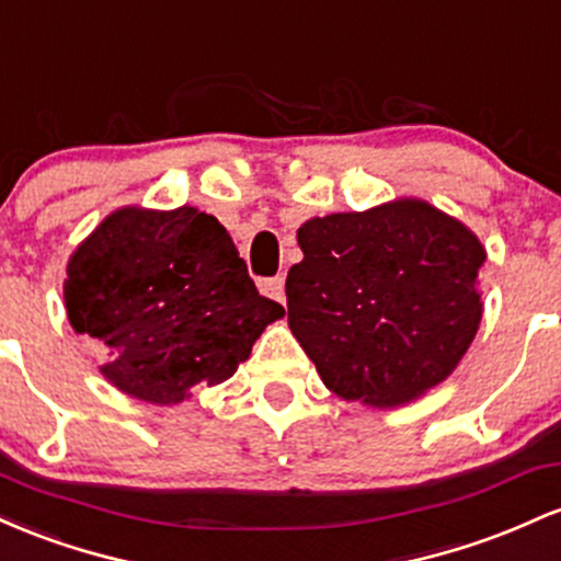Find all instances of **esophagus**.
<instances>
[{"label":"esophagus","mask_w":561,"mask_h":561,"mask_svg":"<svg viewBox=\"0 0 561 561\" xmlns=\"http://www.w3.org/2000/svg\"><path fill=\"white\" fill-rule=\"evenodd\" d=\"M260 288H262L264 297L280 301V305H286V280H283L280 275H278V278H264V280H260Z\"/></svg>","instance_id":"1"}]
</instances>
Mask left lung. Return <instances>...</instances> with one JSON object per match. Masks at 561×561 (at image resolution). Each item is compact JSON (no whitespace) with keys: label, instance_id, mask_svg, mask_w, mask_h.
<instances>
[{"label":"left lung","instance_id":"8db88e82","mask_svg":"<svg viewBox=\"0 0 561 561\" xmlns=\"http://www.w3.org/2000/svg\"><path fill=\"white\" fill-rule=\"evenodd\" d=\"M288 270V329L333 394L398 408L443 383L482 320L484 247L421 198L312 217Z\"/></svg>","mask_w":561,"mask_h":561}]
</instances>
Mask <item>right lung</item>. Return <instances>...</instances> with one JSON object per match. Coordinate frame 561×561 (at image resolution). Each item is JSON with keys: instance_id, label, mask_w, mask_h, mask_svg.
Returning <instances> with one entry per match:
<instances>
[{"instance_id": "obj_1", "label": "right lung", "mask_w": 561, "mask_h": 561, "mask_svg": "<svg viewBox=\"0 0 561 561\" xmlns=\"http://www.w3.org/2000/svg\"><path fill=\"white\" fill-rule=\"evenodd\" d=\"M62 299L73 331L108 347L105 381L153 405L228 381L286 314L260 297L230 232L196 206L111 211L73 249Z\"/></svg>"}]
</instances>
